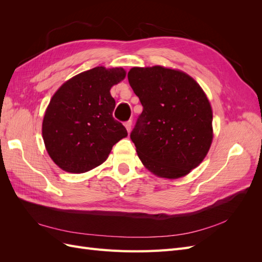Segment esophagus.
I'll list each match as a JSON object with an SVG mask.
<instances>
[{"mask_svg": "<svg viewBox=\"0 0 262 262\" xmlns=\"http://www.w3.org/2000/svg\"><path fill=\"white\" fill-rule=\"evenodd\" d=\"M124 125H125V129H126V131L130 132V131H131V128H132V120L126 121V122L124 123Z\"/></svg>", "mask_w": 262, "mask_h": 262, "instance_id": "esophagus-1", "label": "esophagus"}]
</instances>
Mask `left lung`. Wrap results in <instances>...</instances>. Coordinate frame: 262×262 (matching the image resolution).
<instances>
[{
    "mask_svg": "<svg viewBox=\"0 0 262 262\" xmlns=\"http://www.w3.org/2000/svg\"><path fill=\"white\" fill-rule=\"evenodd\" d=\"M128 80L143 106L130 134L141 162L158 177L186 176L212 143L207 95L191 76L160 66L132 68Z\"/></svg>",
    "mask_w": 262,
    "mask_h": 262,
    "instance_id": "1",
    "label": "left lung"
}]
</instances>
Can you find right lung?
<instances>
[{
  "instance_id": "1",
  "label": "right lung",
  "mask_w": 262,
  "mask_h": 262,
  "mask_svg": "<svg viewBox=\"0 0 262 262\" xmlns=\"http://www.w3.org/2000/svg\"><path fill=\"white\" fill-rule=\"evenodd\" d=\"M124 77L122 68L97 67L70 78L55 92L43 117L42 138L61 169L81 173L97 167L128 136L113 117L116 101L110 95Z\"/></svg>"
}]
</instances>
